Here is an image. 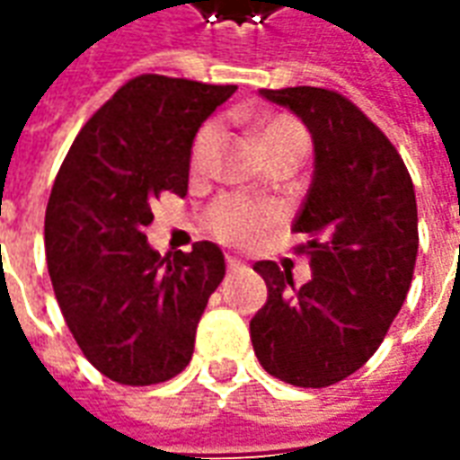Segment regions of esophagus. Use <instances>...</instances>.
<instances>
[{
    "label": "esophagus",
    "instance_id": "esophagus-1",
    "mask_svg": "<svg viewBox=\"0 0 460 460\" xmlns=\"http://www.w3.org/2000/svg\"><path fill=\"white\" fill-rule=\"evenodd\" d=\"M225 265H227V270L230 272L243 270V268H245V265H243V261H237V258H233V255H227V258H225Z\"/></svg>",
    "mask_w": 460,
    "mask_h": 460
}]
</instances>
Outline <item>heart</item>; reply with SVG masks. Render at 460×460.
Here are the masks:
<instances>
[{
  "label": "heart",
  "mask_w": 460,
  "mask_h": 460,
  "mask_svg": "<svg viewBox=\"0 0 460 460\" xmlns=\"http://www.w3.org/2000/svg\"><path fill=\"white\" fill-rule=\"evenodd\" d=\"M217 122H205L195 135L192 150H190V163L195 170L208 164L215 139H217ZM258 142L265 157H278V155H300L308 147V135L303 125L288 115H270L258 125ZM275 210L265 202L237 198V195H225L210 210H208V230L217 240L230 243V245H248L255 237H261L272 223H275Z\"/></svg>",
  "instance_id": "b5f03b06"
}]
</instances>
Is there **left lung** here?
Returning a JSON list of instances; mask_svg holds the SVG:
<instances>
[{
	"instance_id": "left-lung-1",
	"label": "left lung",
	"mask_w": 460,
	"mask_h": 460,
	"mask_svg": "<svg viewBox=\"0 0 460 460\" xmlns=\"http://www.w3.org/2000/svg\"><path fill=\"white\" fill-rule=\"evenodd\" d=\"M303 119L313 137V180L293 230L313 278L303 288L275 262L252 270L268 303L250 338L270 376L325 388L356 373L383 343L403 305L418 255L413 182L391 139L350 100L321 87L261 90Z\"/></svg>"
}]
</instances>
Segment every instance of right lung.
<instances>
[{"mask_svg":"<svg viewBox=\"0 0 460 460\" xmlns=\"http://www.w3.org/2000/svg\"><path fill=\"white\" fill-rule=\"evenodd\" d=\"M235 84L139 75L90 117L59 167L44 215L57 303L84 358L110 381L155 385L182 373L225 278L215 243L160 258L152 202L188 195L199 125Z\"/></svg>","mask_w":460,"mask_h":460,"instance_id":"obj_1","label":"right lung"}]
</instances>
